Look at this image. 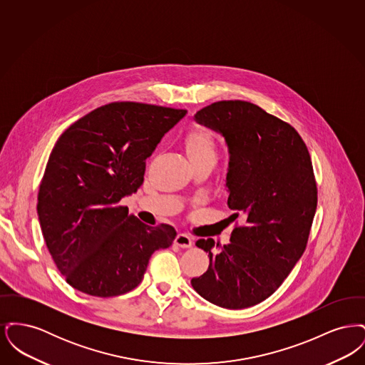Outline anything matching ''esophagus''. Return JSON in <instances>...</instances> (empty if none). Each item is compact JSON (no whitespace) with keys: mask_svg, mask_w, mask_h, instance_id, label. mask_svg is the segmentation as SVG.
Returning a JSON list of instances; mask_svg holds the SVG:
<instances>
[{"mask_svg":"<svg viewBox=\"0 0 365 365\" xmlns=\"http://www.w3.org/2000/svg\"><path fill=\"white\" fill-rule=\"evenodd\" d=\"M174 242L176 246H179L182 249H189V247H191V245H192V240H191L187 234H182L180 232V234L176 235Z\"/></svg>","mask_w":365,"mask_h":365,"instance_id":"esophagus-1","label":"esophagus"}]
</instances>
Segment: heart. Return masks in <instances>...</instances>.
Wrapping results in <instances>:
<instances>
[{
  "label": "heart",
  "mask_w": 365,
  "mask_h": 365,
  "mask_svg": "<svg viewBox=\"0 0 365 365\" xmlns=\"http://www.w3.org/2000/svg\"><path fill=\"white\" fill-rule=\"evenodd\" d=\"M186 152L191 163H217L219 150L217 143L212 134L204 128H195L186 137L185 140Z\"/></svg>",
  "instance_id": "heart-1"
}]
</instances>
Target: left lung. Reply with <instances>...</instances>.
<instances>
[{"mask_svg": "<svg viewBox=\"0 0 365 365\" xmlns=\"http://www.w3.org/2000/svg\"><path fill=\"white\" fill-rule=\"evenodd\" d=\"M194 120L226 140L227 205L242 225L223 247L195 242L209 267L191 286L217 307L249 308L277 292L305 250L317 205L311 156L290 124L246 101L215 103Z\"/></svg>", "mask_w": 365, "mask_h": 365, "instance_id": "8db88e82", "label": "left lung"}]
</instances>
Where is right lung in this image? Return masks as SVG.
<instances>
[{
	"label": "right lung",
	"instance_id": "right-lung-1",
	"mask_svg": "<svg viewBox=\"0 0 365 365\" xmlns=\"http://www.w3.org/2000/svg\"><path fill=\"white\" fill-rule=\"evenodd\" d=\"M186 113L112 103L73 123L56 142L36 210L53 261L73 289L94 297L128 293L150 256L174 242V227L146 226L119 202L138 190L145 160Z\"/></svg>",
	"mask_w": 365,
	"mask_h": 365
}]
</instances>
